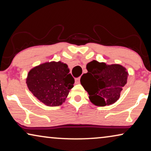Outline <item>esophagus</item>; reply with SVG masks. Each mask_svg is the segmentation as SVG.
<instances>
[{
  "label": "esophagus",
  "instance_id": "esophagus-1",
  "mask_svg": "<svg viewBox=\"0 0 151 151\" xmlns=\"http://www.w3.org/2000/svg\"><path fill=\"white\" fill-rule=\"evenodd\" d=\"M75 83H76V84H78V83H80V77L75 78Z\"/></svg>",
  "mask_w": 151,
  "mask_h": 151
}]
</instances>
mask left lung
<instances>
[{
  "label": "left lung",
  "mask_w": 151,
  "mask_h": 151,
  "mask_svg": "<svg viewBox=\"0 0 151 151\" xmlns=\"http://www.w3.org/2000/svg\"><path fill=\"white\" fill-rule=\"evenodd\" d=\"M88 73L83 74L81 83L93 104L105 106L116 102L127 83L128 73L119 64L107 65L96 60L87 64Z\"/></svg>",
  "instance_id": "left-lung-1"
}]
</instances>
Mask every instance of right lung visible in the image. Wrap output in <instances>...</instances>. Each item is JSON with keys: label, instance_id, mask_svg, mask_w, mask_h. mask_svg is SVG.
Here are the masks:
<instances>
[{"label": "right lung", "instance_id": "right-lung-1", "mask_svg": "<svg viewBox=\"0 0 151 151\" xmlns=\"http://www.w3.org/2000/svg\"><path fill=\"white\" fill-rule=\"evenodd\" d=\"M67 64L46 62L30 70L26 83L33 95L49 106H58L64 102L73 87L75 79Z\"/></svg>", "mask_w": 151, "mask_h": 151}]
</instances>
